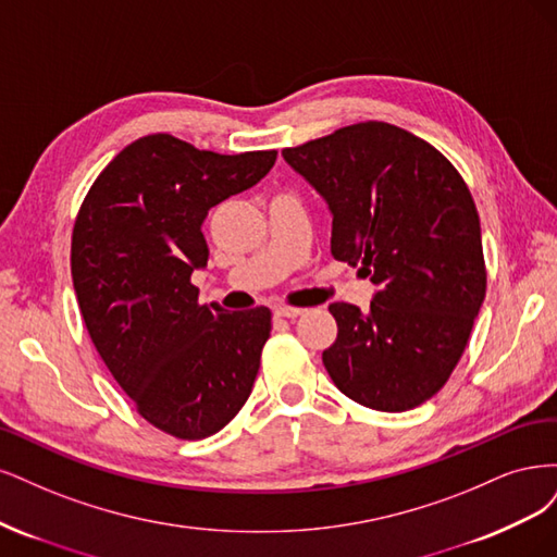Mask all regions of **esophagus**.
I'll use <instances>...</instances> for the list:
<instances>
[{"instance_id": "obj_1", "label": "esophagus", "mask_w": 557, "mask_h": 557, "mask_svg": "<svg viewBox=\"0 0 557 557\" xmlns=\"http://www.w3.org/2000/svg\"><path fill=\"white\" fill-rule=\"evenodd\" d=\"M302 312H305L302 308H289V305H280V308H275V317H284V319H296Z\"/></svg>"}]
</instances>
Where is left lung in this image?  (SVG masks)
<instances>
[{
    "label": "left lung",
    "instance_id": "8db88e82",
    "mask_svg": "<svg viewBox=\"0 0 557 557\" xmlns=\"http://www.w3.org/2000/svg\"><path fill=\"white\" fill-rule=\"evenodd\" d=\"M326 201L331 255L370 277V310L333 302L321 354L354 403L405 411L433 398L468 347L486 296L481 224L460 173L423 138L361 122L282 150Z\"/></svg>",
    "mask_w": 557,
    "mask_h": 557
}]
</instances>
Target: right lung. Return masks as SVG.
<instances>
[{"label": "right lung", "instance_id": "add662e5", "mask_svg": "<svg viewBox=\"0 0 557 557\" xmlns=\"http://www.w3.org/2000/svg\"><path fill=\"white\" fill-rule=\"evenodd\" d=\"M275 159L143 136L81 206L71 277L87 333L143 419L173 437L220 433L252 393L271 310L201 305L189 277L208 265V210L255 187Z\"/></svg>", "mask_w": 557, "mask_h": 557}]
</instances>
